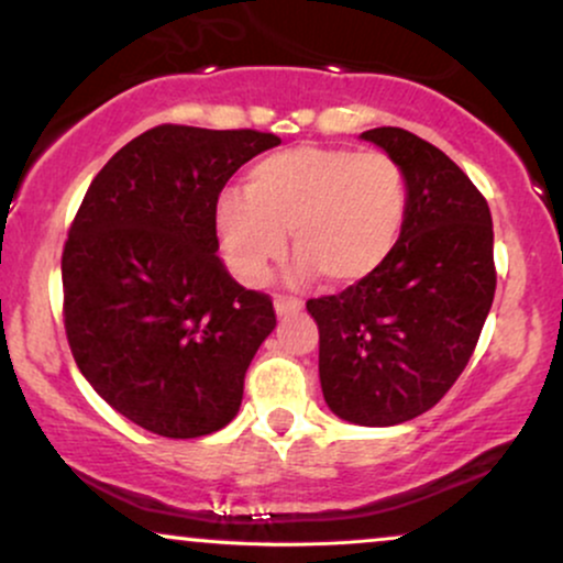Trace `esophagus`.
Returning <instances> with one entry per match:
<instances>
[{
	"mask_svg": "<svg viewBox=\"0 0 563 563\" xmlns=\"http://www.w3.org/2000/svg\"><path fill=\"white\" fill-rule=\"evenodd\" d=\"M303 307L301 299H294V296H275V312L277 318H286L290 312H299Z\"/></svg>",
	"mask_w": 563,
	"mask_h": 563,
	"instance_id": "34e87169",
	"label": "esophagus"
}]
</instances>
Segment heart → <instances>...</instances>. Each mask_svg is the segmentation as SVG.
Wrapping results in <instances>:
<instances>
[{"mask_svg":"<svg viewBox=\"0 0 563 563\" xmlns=\"http://www.w3.org/2000/svg\"><path fill=\"white\" fill-rule=\"evenodd\" d=\"M405 214V172L391 156L299 145L251 166L245 190L222 192L217 232L245 283L267 277L290 232L301 273L349 286L389 260Z\"/></svg>","mask_w":563,"mask_h":563,"instance_id":"b5f03b06","label":"heart"}]
</instances>
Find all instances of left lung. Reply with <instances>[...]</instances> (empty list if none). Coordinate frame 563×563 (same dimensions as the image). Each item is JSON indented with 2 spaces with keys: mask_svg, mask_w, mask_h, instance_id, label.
Listing matches in <instances>:
<instances>
[{
  "mask_svg": "<svg viewBox=\"0 0 563 563\" xmlns=\"http://www.w3.org/2000/svg\"><path fill=\"white\" fill-rule=\"evenodd\" d=\"M363 140L402 166V232L376 273L307 309L320 328L328 407L349 423L394 426L431 410L474 354L495 299L493 217L431 142L397 126Z\"/></svg>",
  "mask_w": 563,
  "mask_h": 563,
  "instance_id": "obj_1",
  "label": "left lung"
}]
</instances>
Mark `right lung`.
<instances>
[{"label":"right lung","mask_w":563,"mask_h":563,"mask_svg":"<svg viewBox=\"0 0 563 563\" xmlns=\"http://www.w3.org/2000/svg\"><path fill=\"white\" fill-rule=\"evenodd\" d=\"M273 132L161 124L89 185L63 249V322L81 376L113 410L169 439L238 416L273 333V299L219 260L217 200Z\"/></svg>","instance_id":"right-lung-1"}]
</instances>
